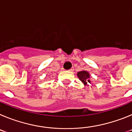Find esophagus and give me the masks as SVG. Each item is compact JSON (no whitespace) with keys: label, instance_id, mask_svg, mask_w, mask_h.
<instances>
[{"label":"esophagus","instance_id":"34e87169","mask_svg":"<svg viewBox=\"0 0 132 132\" xmlns=\"http://www.w3.org/2000/svg\"><path fill=\"white\" fill-rule=\"evenodd\" d=\"M73 71H74V67H71V69H69V71L73 72Z\"/></svg>","mask_w":132,"mask_h":132}]
</instances>
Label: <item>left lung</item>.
<instances>
[{
  "mask_svg": "<svg viewBox=\"0 0 132 132\" xmlns=\"http://www.w3.org/2000/svg\"><path fill=\"white\" fill-rule=\"evenodd\" d=\"M77 77L85 85H88L87 84L88 82L90 83V80H89L90 74L88 73V72L86 71H81L80 72H78Z\"/></svg>",
  "mask_w": 132,
  "mask_h": 132,
  "instance_id": "8db88e82",
  "label": "left lung"
}]
</instances>
